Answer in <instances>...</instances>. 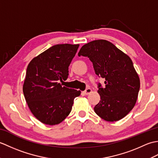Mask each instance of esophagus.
<instances>
[{
    "label": "esophagus",
    "mask_w": 158,
    "mask_h": 158,
    "mask_svg": "<svg viewBox=\"0 0 158 158\" xmlns=\"http://www.w3.org/2000/svg\"><path fill=\"white\" fill-rule=\"evenodd\" d=\"M92 92V89L91 88H87L85 91H83V93L85 95H88V94H90Z\"/></svg>",
    "instance_id": "esophagus-1"
}]
</instances>
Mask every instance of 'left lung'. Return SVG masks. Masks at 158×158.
I'll use <instances>...</instances> for the list:
<instances>
[{
	"label": "left lung",
	"mask_w": 158,
	"mask_h": 158,
	"mask_svg": "<svg viewBox=\"0 0 158 158\" xmlns=\"http://www.w3.org/2000/svg\"><path fill=\"white\" fill-rule=\"evenodd\" d=\"M79 56L89 58L95 73L105 79V87L98 84L100 100L94 111L107 122L123 118L135 106L140 79L132 60L106 40H95L82 46Z\"/></svg>",
	"instance_id": "obj_1"
}]
</instances>
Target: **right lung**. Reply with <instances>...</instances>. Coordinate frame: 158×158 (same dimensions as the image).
Returning a JSON list of instances; mask_svg holds the SVG:
<instances>
[{
	"mask_svg": "<svg viewBox=\"0 0 158 158\" xmlns=\"http://www.w3.org/2000/svg\"><path fill=\"white\" fill-rule=\"evenodd\" d=\"M79 45H53L28 64L23 92L30 110L43 123H61L72 110L74 99L81 91L62 86L69 66Z\"/></svg>",
	"mask_w": 158,
	"mask_h": 158,
	"instance_id": "add662e5",
	"label": "right lung"
}]
</instances>
